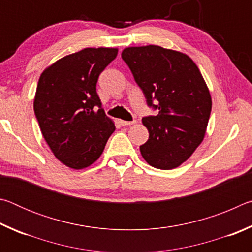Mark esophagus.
<instances>
[{
	"mask_svg": "<svg viewBox=\"0 0 252 252\" xmlns=\"http://www.w3.org/2000/svg\"><path fill=\"white\" fill-rule=\"evenodd\" d=\"M136 121L135 120H132V121H123V120H120L119 121V123H120L121 126H131V125H134Z\"/></svg>",
	"mask_w": 252,
	"mask_h": 252,
	"instance_id": "esophagus-1",
	"label": "esophagus"
}]
</instances>
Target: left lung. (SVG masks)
Instances as JSON below:
<instances>
[{
    "label": "left lung",
    "mask_w": 252,
    "mask_h": 252,
    "mask_svg": "<svg viewBox=\"0 0 252 252\" xmlns=\"http://www.w3.org/2000/svg\"><path fill=\"white\" fill-rule=\"evenodd\" d=\"M149 108L157 116L142 118L149 131L140 146L143 159L157 169L183 163L202 142L211 113V96L195 63L188 55L158 45L122 51Z\"/></svg>",
    "instance_id": "1"
}]
</instances>
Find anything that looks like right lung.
I'll return each mask as SVG.
<instances>
[{
  "label": "right lung",
  "mask_w": 252,
  "mask_h": 252,
  "mask_svg": "<svg viewBox=\"0 0 252 252\" xmlns=\"http://www.w3.org/2000/svg\"><path fill=\"white\" fill-rule=\"evenodd\" d=\"M117 54V49H83L60 59L40 76L34 113L50 149L69 168L91 165L116 130L102 109L96 82Z\"/></svg>",
  "instance_id": "obj_1"
}]
</instances>
